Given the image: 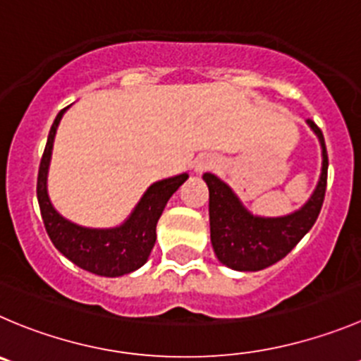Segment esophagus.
<instances>
[{
    "label": "esophagus",
    "instance_id": "1",
    "mask_svg": "<svg viewBox=\"0 0 361 361\" xmlns=\"http://www.w3.org/2000/svg\"><path fill=\"white\" fill-rule=\"evenodd\" d=\"M216 166V159L212 156H202L200 159L195 161V171H205V170H211V168Z\"/></svg>",
    "mask_w": 361,
    "mask_h": 361
}]
</instances>
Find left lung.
<instances>
[{
    "label": "left lung",
    "instance_id": "left-lung-1",
    "mask_svg": "<svg viewBox=\"0 0 361 361\" xmlns=\"http://www.w3.org/2000/svg\"><path fill=\"white\" fill-rule=\"evenodd\" d=\"M322 149V166L314 193L298 211L286 216H257L243 205L232 188L214 173H204L209 188L211 243L223 266L235 271H260L281 260L314 226L326 193L328 154L321 129L307 120Z\"/></svg>",
    "mask_w": 361,
    "mask_h": 361
}]
</instances>
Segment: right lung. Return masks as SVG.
<instances>
[{"label":"right lung","instance_id":"1","mask_svg":"<svg viewBox=\"0 0 361 361\" xmlns=\"http://www.w3.org/2000/svg\"><path fill=\"white\" fill-rule=\"evenodd\" d=\"M67 109L68 106L61 109L54 118L44 156L40 159L37 198H39L44 226L54 248L81 269L109 278L129 274L149 260L150 252L156 245V225L163 214L164 205L168 204L171 195L186 183L190 175L180 173L163 178L147 188L143 197L122 225L111 228H90L72 223L53 207L47 195V171H49L54 136L61 116Z\"/></svg>","mask_w":361,"mask_h":361}]
</instances>
